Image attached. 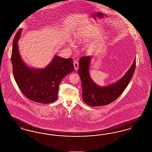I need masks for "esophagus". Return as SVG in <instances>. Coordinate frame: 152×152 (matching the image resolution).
I'll use <instances>...</instances> for the list:
<instances>
[{
  "label": "esophagus",
  "instance_id": "1",
  "mask_svg": "<svg viewBox=\"0 0 152 152\" xmlns=\"http://www.w3.org/2000/svg\"><path fill=\"white\" fill-rule=\"evenodd\" d=\"M73 65H74V67H75V70H77L79 69V63L76 61H75L73 62Z\"/></svg>",
  "mask_w": 152,
  "mask_h": 152
}]
</instances>
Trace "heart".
Here are the masks:
<instances>
[{
	"label": "heart",
	"mask_w": 152,
	"mask_h": 152,
	"mask_svg": "<svg viewBox=\"0 0 152 152\" xmlns=\"http://www.w3.org/2000/svg\"><path fill=\"white\" fill-rule=\"evenodd\" d=\"M101 32V29L98 28V27H97L96 26L92 25L89 27L88 31L85 34L83 33L80 34L77 36V40H89L98 36ZM105 39H106V37H101V39L96 40L89 44L88 45V52L91 53L97 50L98 48H99L102 45V43Z\"/></svg>",
	"instance_id": "obj_1"
}]
</instances>
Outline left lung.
Segmentation results:
<instances>
[{
    "label": "left lung",
    "instance_id": "1",
    "mask_svg": "<svg viewBox=\"0 0 152 152\" xmlns=\"http://www.w3.org/2000/svg\"><path fill=\"white\" fill-rule=\"evenodd\" d=\"M91 59V56H83L80 58L79 63L78 73L82 84L83 100L92 107L108 105L116 100L129 84L135 71L136 58L121 79L115 84L104 87L97 86L90 77L88 68Z\"/></svg>",
    "mask_w": 152,
    "mask_h": 152
}]
</instances>
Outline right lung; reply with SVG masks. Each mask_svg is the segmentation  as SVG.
I'll list each match as a JSON object with an SVG mask.
<instances>
[{
	"label": "right lung",
	"instance_id": "right-lung-1",
	"mask_svg": "<svg viewBox=\"0 0 152 152\" xmlns=\"http://www.w3.org/2000/svg\"><path fill=\"white\" fill-rule=\"evenodd\" d=\"M22 29L15 36L11 60L15 80L21 92L32 101L49 104L58 99V86L66 75L74 70L72 58L55 56L46 68L35 69L28 67L23 61L18 47Z\"/></svg>",
	"mask_w": 152,
	"mask_h": 152
}]
</instances>
